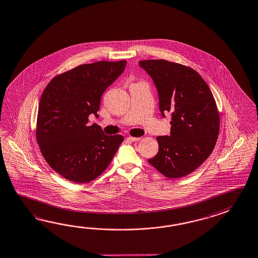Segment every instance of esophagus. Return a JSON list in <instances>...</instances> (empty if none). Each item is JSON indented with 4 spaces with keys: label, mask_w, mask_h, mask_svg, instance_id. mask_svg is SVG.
Listing matches in <instances>:
<instances>
[{
    "label": "esophagus",
    "mask_w": 258,
    "mask_h": 258,
    "mask_svg": "<svg viewBox=\"0 0 258 258\" xmlns=\"http://www.w3.org/2000/svg\"><path fill=\"white\" fill-rule=\"evenodd\" d=\"M141 139H142L141 137H132V136L128 137V140H131L132 142H139L141 141Z\"/></svg>",
    "instance_id": "1"
}]
</instances>
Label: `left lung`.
<instances>
[{
    "instance_id": "left-lung-1",
    "label": "left lung",
    "mask_w": 258,
    "mask_h": 258,
    "mask_svg": "<svg viewBox=\"0 0 258 258\" xmlns=\"http://www.w3.org/2000/svg\"><path fill=\"white\" fill-rule=\"evenodd\" d=\"M155 82L159 109L171 113L170 136L156 138L159 150L148 160L169 178L189 175L211 155L219 133L217 103L195 69L163 59L140 61Z\"/></svg>"
}]
</instances>
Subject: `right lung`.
Masks as SVG:
<instances>
[{
  "label": "right lung",
  "mask_w": 258,
  "mask_h": 258,
  "mask_svg": "<svg viewBox=\"0 0 258 258\" xmlns=\"http://www.w3.org/2000/svg\"><path fill=\"white\" fill-rule=\"evenodd\" d=\"M126 60L80 64L54 77L41 94L36 138L48 165L70 181L88 183L109 166L124 138L90 126L89 115L124 71Z\"/></svg>",
  "instance_id": "obj_1"
}]
</instances>
